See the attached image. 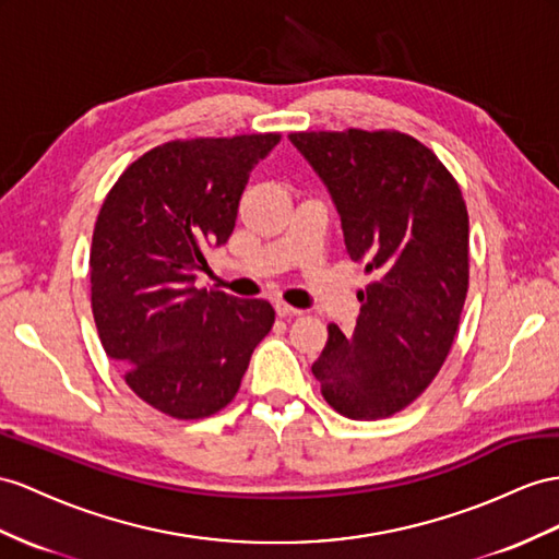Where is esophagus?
Masks as SVG:
<instances>
[{
	"instance_id": "34e87169",
	"label": "esophagus",
	"mask_w": 559,
	"mask_h": 559,
	"mask_svg": "<svg viewBox=\"0 0 559 559\" xmlns=\"http://www.w3.org/2000/svg\"><path fill=\"white\" fill-rule=\"evenodd\" d=\"M274 309H276V313L281 319H293V317H299V309H295V307H290V305H285V302H276L274 305Z\"/></svg>"
}]
</instances>
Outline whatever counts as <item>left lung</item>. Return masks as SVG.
<instances>
[{
    "label": "left lung",
    "instance_id": "1",
    "mask_svg": "<svg viewBox=\"0 0 559 559\" xmlns=\"http://www.w3.org/2000/svg\"><path fill=\"white\" fill-rule=\"evenodd\" d=\"M293 146L325 183L345 250L373 283L345 335L328 325L311 373L342 416H394L435 380L467 295L469 226L439 157L402 132H295Z\"/></svg>",
    "mask_w": 559,
    "mask_h": 559
}]
</instances>
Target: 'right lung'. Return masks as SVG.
<instances>
[{
	"label": "right lung",
	"instance_id": "obj_1",
	"mask_svg": "<svg viewBox=\"0 0 559 559\" xmlns=\"http://www.w3.org/2000/svg\"><path fill=\"white\" fill-rule=\"evenodd\" d=\"M278 134L169 141L127 167L94 226L92 311L106 354L153 408L179 420L231 404L274 325L264 299L198 288L231 236L252 167Z\"/></svg>",
	"mask_w": 559,
	"mask_h": 559
}]
</instances>
